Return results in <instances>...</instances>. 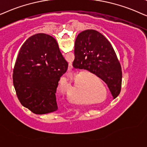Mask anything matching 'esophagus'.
Returning <instances> with one entry per match:
<instances>
[{"label":"esophagus","instance_id":"obj_1","mask_svg":"<svg viewBox=\"0 0 147 147\" xmlns=\"http://www.w3.org/2000/svg\"><path fill=\"white\" fill-rule=\"evenodd\" d=\"M72 64H69V65H68V70H72Z\"/></svg>","mask_w":147,"mask_h":147}]
</instances>
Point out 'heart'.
<instances>
[{
  "instance_id": "heart-1",
  "label": "heart",
  "mask_w": 147,
  "mask_h": 147,
  "mask_svg": "<svg viewBox=\"0 0 147 147\" xmlns=\"http://www.w3.org/2000/svg\"><path fill=\"white\" fill-rule=\"evenodd\" d=\"M81 72H77V73H75V75L71 76V79L73 80V81H75V80H77V79H79V81H81V80L83 79V76H82L81 77ZM70 99H71V101H74V102H77V101L79 102V101H81L79 99V97H78L75 94H72V95L70 96Z\"/></svg>"
}]
</instances>
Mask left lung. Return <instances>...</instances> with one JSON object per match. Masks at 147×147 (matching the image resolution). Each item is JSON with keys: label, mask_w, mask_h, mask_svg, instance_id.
Segmentation results:
<instances>
[{"label": "left lung", "mask_w": 147, "mask_h": 147, "mask_svg": "<svg viewBox=\"0 0 147 147\" xmlns=\"http://www.w3.org/2000/svg\"><path fill=\"white\" fill-rule=\"evenodd\" d=\"M75 68L85 69L103 80L115 99L122 87V72L120 62L110 42L94 29L78 35L75 44Z\"/></svg>", "instance_id": "1"}]
</instances>
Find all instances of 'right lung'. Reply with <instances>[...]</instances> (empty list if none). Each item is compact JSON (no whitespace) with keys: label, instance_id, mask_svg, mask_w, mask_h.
Listing matches in <instances>:
<instances>
[{"label":"right lung","instance_id":"right-lung-1","mask_svg":"<svg viewBox=\"0 0 147 147\" xmlns=\"http://www.w3.org/2000/svg\"><path fill=\"white\" fill-rule=\"evenodd\" d=\"M68 65L53 37L38 34L27 39L19 50L13 75L21 105L36 114L57 110L56 89Z\"/></svg>","mask_w":147,"mask_h":147}]
</instances>
